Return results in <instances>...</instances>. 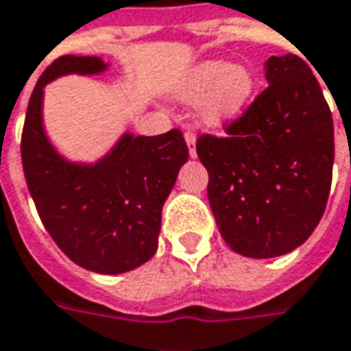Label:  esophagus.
<instances>
[{
    "mask_svg": "<svg viewBox=\"0 0 351 351\" xmlns=\"http://www.w3.org/2000/svg\"><path fill=\"white\" fill-rule=\"evenodd\" d=\"M184 141H186L188 148H190V156L195 158V156H197V154H195V133H193V131H186V133H184Z\"/></svg>",
    "mask_w": 351,
    "mask_h": 351,
    "instance_id": "obj_1",
    "label": "esophagus"
}]
</instances>
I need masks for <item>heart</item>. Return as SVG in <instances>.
<instances>
[{
    "mask_svg": "<svg viewBox=\"0 0 351 351\" xmlns=\"http://www.w3.org/2000/svg\"><path fill=\"white\" fill-rule=\"evenodd\" d=\"M254 80L252 73L239 64L209 60L195 66L180 87L182 99H197L210 90L203 106L207 123L218 125L239 116L251 99Z\"/></svg>",
    "mask_w": 351,
    "mask_h": 351,
    "instance_id": "heart-1",
    "label": "heart"
}]
</instances>
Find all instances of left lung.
I'll return each mask as SVG.
<instances>
[{"mask_svg":"<svg viewBox=\"0 0 351 351\" xmlns=\"http://www.w3.org/2000/svg\"><path fill=\"white\" fill-rule=\"evenodd\" d=\"M269 83L226 136L201 134L207 195L222 239L249 258L291 252L327 207L335 127L319 82L300 56H269Z\"/></svg>","mask_w":351,"mask_h":351,"instance_id":"1","label":"left lung"}]
</instances>
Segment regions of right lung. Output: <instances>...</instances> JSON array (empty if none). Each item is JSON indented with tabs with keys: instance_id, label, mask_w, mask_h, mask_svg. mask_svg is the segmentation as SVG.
<instances>
[{
	"instance_id": "add662e5",
	"label": "right lung",
	"mask_w": 351,
	"mask_h": 351,
	"mask_svg": "<svg viewBox=\"0 0 351 351\" xmlns=\"http://www.w3.org/2000/svg\"><path fill=\"white\" fill-rule=\"evenodd\" d=\"M99 56H58L34 87L21 141L22 167L38 215L60 251L97 274H123L158 251L161 209L188 161L178 129L123 134L95 165L58 156L41 121L43 87L66 73H100Z\"/></svg>"
}]
</instances>
